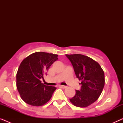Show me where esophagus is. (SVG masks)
I'll use <instances>...</instances> for the list:
<instances>
[{"label": "esophagus", "instance_id": "esophagus-1", "mask_svg": "<svg viewBox=\"0 0 123 123\" xmlns=\"http://www.w3.org/2000/svg\"><path fill=\"white\" fill-rule=\"evenodd\" d=\"M59 87H60V88H63V89H65L67 88V86H62V85H59Z\"/></svg>", "mask_w": 123, "mask_h": 123}]
</instances>
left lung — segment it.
<instances>
[{
    "label": "left lung",
    "instance_id": "8db88e82",
    "mask_svg": "<svg viewBox=\"0 0 123 123\" xmlns=\"http://www.w3.org/2000/svg\"><path fill=\"white\" fill-rule=\"evenodd\" d=\"M73 65L75 75L81 80V89L75 90L70 101L75 106L86 107L95 102L105 85V74L100 64L90 57L82 54H66Z\"/></svg>",
    "mask_w": 123,
    "mask_h": 123
}]
</instances>
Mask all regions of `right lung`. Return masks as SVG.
<instances>
[{
  "label": "right lung",
  "mask_w": 123,
  "mask_h": 123,
  "mask_svg": "<svg viewBox=\"0 0 123 123\" xmlns=\"http://www.w3.org/2000/svg\"><path fill=\"white\" fill-rule=\"evenodd\" d=\"M58 55L36 52L26 57L20 64L16 74V86L20 96L28 105L41 106L51 98L56 88L41 83V80Z\"/></svg>",
  "instance_id": "1"
}]
</instances>
